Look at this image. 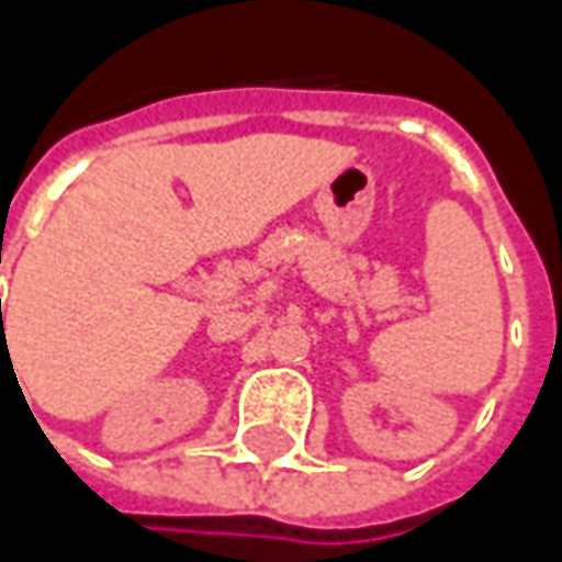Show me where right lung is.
I'll list each match as a JSON object with an SVG mask.
<instances>
[{
	"mask_svg": "<svg viewBox=\"0 0 562 562\" xmlns=\"http://www.w3.org/2000/svg\"><path fill=\"white\" fill-rule=\"evenodd\" d=\"M0 306H2V303H0Z\"/></svg>",
	"mask_w": 562,
	"mask_h": 562,
	"instance_id": "1",
	"label": "right lung"
}]
</instances>
